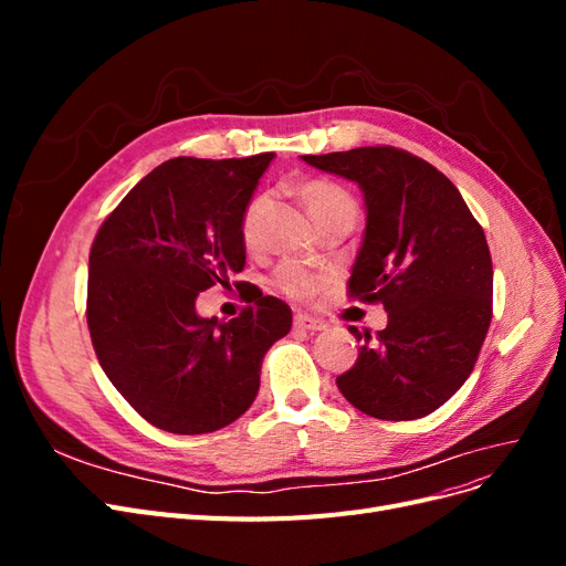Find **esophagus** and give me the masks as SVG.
I'll return each mask as SVG.
<instances>
[{"label":"esophagus","instance_id":"obj_1","mask_svg":"<svg viewBox=\"0 0 566 566\" xmlns=\"http://www.w3.org/2000/svg\"><path fill=\"white\" fill-rule=\"evenodd\" d=\"M295 328H302L306 333H318V331H325V323L321 318H314V316L297 314L295 316Z\"/></svg>","mask_w":566,"mask_h":566}]
</instances>
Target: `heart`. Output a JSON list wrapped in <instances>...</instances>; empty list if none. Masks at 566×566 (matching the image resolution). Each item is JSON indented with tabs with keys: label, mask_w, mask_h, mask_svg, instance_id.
I'll list each match as a JSON object with an SVG mask.
<instances>
[{
	"label": "heart",
	"mask_w": 566,
	"mask_h": 566,
	"mask_svg": "<svg viewBox=\"0 0 566 566\" xmlns=\"http://www.w3.org/2000/svg\"><path fill=\"white\" fill-rule=\"evenodd\" d=\"M300 198L306 205V210L314 217H323L325 212H333L337 208H356L352 196L342 191L339 186L328 181H306L300 186ZM266 208V196H254L243 210L241 219V235L248 248L256 245V238H260V221ZM273 285H276L283 295L293 300H314L323 293L325 279L318 273L304 269L295 262H285L273 273Z\"/></svg>",
	"instance_id": "heart-1"
}]
</instances>
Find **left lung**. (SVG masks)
<instances>
[{"label": "left lung", "instance_id": "obj_1", "mask_svg": "<svg viewBox=\"0 0 566 566\" xmlns=\"http://www.w3.org/2000/svg\"><path fill=\"white\" fill-rule=\"evenodd\" d=\"M306 165L358 184L366 231L349 295L382 302L387 328L352 335L356 364L337 378L345 399L380 420L430 416L470 378L491 323L486 235L437 167L391 146H364Z\"/></svg>", "mask_w": 566, "mask_h": 566}]
</instances>
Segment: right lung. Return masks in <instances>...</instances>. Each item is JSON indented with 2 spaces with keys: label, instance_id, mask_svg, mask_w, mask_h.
I'll return each instance as SVG.
<instances>
[{
  "label": "right lung",
  "instance_id": "right-lung-1",
  "mask_svg": "<svg viewBox=\"0 0 566 566\" xmlns=\"http://www.w3.org/2000/svg\"><path fill=\"white\" fill-rule=\"evenodd\" d=\"M271 160H167L94 238V352L127 403L165 432L205 434L241 418L260 391L264 354L293 325L290 306L260 290L229 323L196 312L202 290L229 285L245 266L241 219Z\"/></svg>",
  "mask_w": 566,
  "mask_h": 566
}]
</instances>
